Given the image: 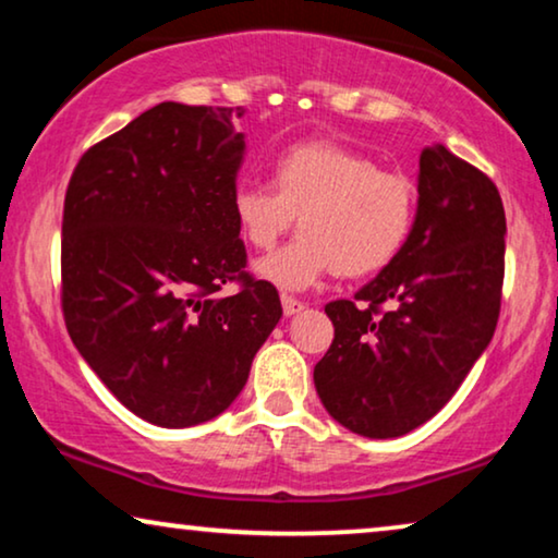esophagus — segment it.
<instances>
[{
  "instance_id": "esophagus-1",
  "label": "esophagus",
  "mask_w": 558,
  "mask_h": 558,
  "mask_svg": "<svg viewBox=\"0 0 558 558\" xmlns=\"http://www.w3.org/2000/svg\"><path fill=\"white\" fill-rule=\"evenodd\" d=\"M281 310H284V317H292L302 310V302L294 300V296H289V294H281Z\"/></svg>"
}]
</instances>
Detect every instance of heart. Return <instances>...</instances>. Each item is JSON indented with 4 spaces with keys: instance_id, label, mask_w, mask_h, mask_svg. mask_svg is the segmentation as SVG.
Wrapping results in <instances>:
<instances>
[{
    "instance_id": "1",
    "label": "heart",
    "mask_w": 558,
    "mask_h": 558,
    "mask_svg": "<svg viewBox=\"0 0 558 558\" xmlns=\"http://www.w3.org/2000/svg\"><path fill=\"white\" fill-rule=\"evenodd\" d=\"M296 216L302 233L258 262V277L281 289H307L330 271L363 279L399 256L414 226L416 187L342 144L302 142L274 165V190L239 185L233 193V218L256 251L277 246Z\"/></svg>"
}]
</instances>
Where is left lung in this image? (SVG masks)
Here are the masks:
<instances>
[{
    "instance_id": "8db88e82",
    "label": "left lung",
    "mask_w": 558,
    "mask_h": 558,
    "mask_svg": "<svg viewBox=\"0 0 558 558\" xmlns=\"http://www.w3.org/2000/svg\"><path fill=\"white\" fill-rule=\"evenodd\" d=\"M502 274L498 187L441 144L426 147L416 220L399 256L355 300L325 307L335 340L315 365V388L327 414L371 439L429 422L490 345Z\"/></svg>"
}]
</instances>
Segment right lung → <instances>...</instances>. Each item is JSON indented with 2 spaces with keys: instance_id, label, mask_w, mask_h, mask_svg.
<instances>
[{
  "instance_id": "1",
  "label": "right lung",
  "mask_w": 558,
  "mask_h": 558,
  "mask_svg": "<svg viewBox=\"0 0 558 558\" xmlns=\"http://www.w3.org/2000/svg\"><path fill=\"white\" fill-rule=\"evenodd\" d=\"M243 151L233 109L165 101L94 144L68 182V335L129 411L167 429L223 414L281 317L233 218ZM231 280L240 292L220 295Z\"/></svg>"
}]
</instances>
